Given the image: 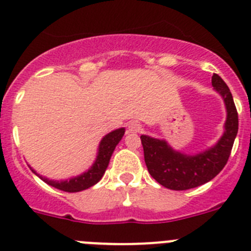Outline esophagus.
<instances>
[{"label": "esophagus", "instance_id": "obj_1", "mask_svg": "<svg viewBox=\"0 0 251 251\" xmlns=\"http://www.w3.org/2000/svg\"><path fill=\"white\" fill-rule=\"evenodd\" d=\"M141 130H142L141 124H138L137 122H130V123L128 124V127H127V132L128 133H132V134H137V133H139Z\"/></svg>", "mask_w": 251, "mask_h": 251}]
</instances>
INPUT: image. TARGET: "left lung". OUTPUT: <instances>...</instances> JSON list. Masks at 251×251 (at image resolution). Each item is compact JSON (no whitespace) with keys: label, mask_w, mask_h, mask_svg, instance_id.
<instances>
[{"label":"left lung","mask_w":251,"mask_h":251,"mask_svg":"<svg viewBox=\"0 0 251 251\" xmlns=\"http://www.w3.org/2000/svg\"><path fill=\"white\" fill-rule=\"evenodd\" d=\"M211 83L226 106L225 130L216 145L196 154H185L175 151L165 139L141 136L148 172L166 188L182 191L203 185L220 174L229 159L239 129L238 112L225 81L214 74Z\"/></svg>","instance_id":"8db88e82"}]
</instances>
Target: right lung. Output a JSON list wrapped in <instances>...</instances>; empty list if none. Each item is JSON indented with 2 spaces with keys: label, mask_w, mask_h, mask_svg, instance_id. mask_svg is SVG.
<instances>
[{
  "label": "right lung",
  "mask_w": 251,
  "mask_h": 251,
  "mask_svg": "<svg viewBox=\"0 0 251 251\" xmlns=\"http://www.w3.org/2000/svg\"><path fill=\"white\" fill-rule=\"evenodd\" d=\"M124 132H126L124 128H118V129L113 130V132L108 133L106 136H104L101 138L100 143H99L98 154H97V158H95L93 166L89 170L85 171L84 174L79 175V176L72 177L69 179H61V181H54V179H49L46 177L40 176L36 171L30 167L31 171L43 179L44 182L57 188V190H61V191L65 192L83 191V190L92 187V186H94L95 183H98L100 181L106 167L109 165L110 157H112L115 147L121 142V139L123 138Z\"/></svg>",
  "instance_id": "right-lung-1"
}]
</instances>
